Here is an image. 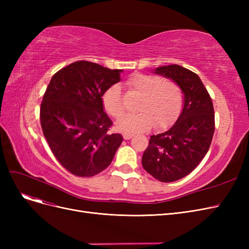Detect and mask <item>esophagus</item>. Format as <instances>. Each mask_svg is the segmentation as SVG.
<instances>
[{"label": "esophagus", "mask_w": 249, "mask_h": 249, "mask_svg": "<svg viewBox=\"0 0 249 249\" xmlns=\"http://www.w3.org/2000/svg\"><path fill=\"white\" fill-rule=\"evenodd\" d=\"M123 136H124V138L125 140H129V139H131V138L134 136V135H133V134H129V133H124V134L123 135Z\"/></svg>", "instance_id": "1"}]
</instances>
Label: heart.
<instances>
[{"mask_svg": "<svg viewBox=\"0 0 249 249\" xmlns=\"http://www.w3.org/2000/svg\"><path fill=\"white\" fill-rule=\"evenodd\" d=\"M126 85L142 95V99L137 108L138 114L124 116L117 123L120 132H144L154 124L157 129L164 130L177 122L184 105V94L178 83L137 72L127 79ZM103 106L113 118L124 115V103L119 85H112L104 92Z\"/></svg>", "mask_w": 249, "mask_h": 249, "instance_id": "b5f03b06", "label": "heart"}]
</instances>
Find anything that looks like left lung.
I'll return each instance as SVG.
<instances>
[{
    "label": "left lung",
    "mask_w": 249,
    "mask_h": 249,
    "mask_svg": "<svg viewBox=\"0 0 249 249\" xmlns=\"http://www.w3.org/2000/svg\"><path fill=\"white\" fill-rule=\"evenodd\" d=\"M155 73L171 79L184 93V106L177 123L166 132L150 136L142 166L160 182L170 183L189 175L210 148L215 130L211 96L196 73L171 64Z\"/></svg>",
    "instance_id": "obj_1"
}]
</instances>
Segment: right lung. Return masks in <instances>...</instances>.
I'll use <instances>...</instances> for the list:
<instances>
[{
    "label": "right lung",
    "mask_w": 249,
    "mask_h": 249,
    "mask_svg": "<svg viewBox=\"0 0 249 249\" xmlns=\"http://www.w3.org/2000/svg\"><path fill=\"white\" fill-rule=\"evenodd\" d=\"M122 70L77 61L57 71L40 106V124L58 162L78 177H93L111 164L123 142L111 134L102 96L120 81Z\"/></svg>",
    "instance_id": "right-lung-1"
}]
</instances>
